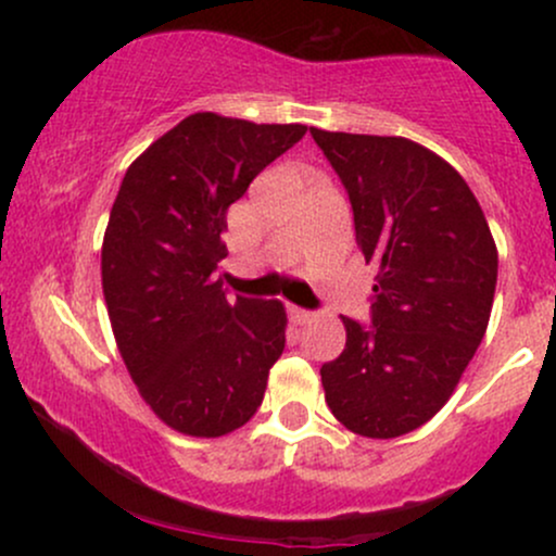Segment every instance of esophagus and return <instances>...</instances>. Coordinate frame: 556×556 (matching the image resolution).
I'll list each match as a JSON object with an SVG mask.
<instances>
[{"mask_svg":"<svg viewBox=\"0 0 556 556\" xmlns=\"http://www.w3.org/2000/svg\"><path fill=\"white\" fill-rule=\"evenodd\" d=\"M290 316L295 324H311L316 318V314H311V311H303V308H290Z\"/></svg>","mask_w":556,"mask_h":556,"instance_id":"1","label":"esophagus"}]
</instances>
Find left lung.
Returning <instances> with one entry per match:
<instances>
[{
    "instance_id": "8db88e82",
    "label": "left lung",
    "mask_w": 556,
    "mask_h": 556,
    "mask_svg": "<svg viewBox=\"0 0 556 556\" xmlns=\"http://www.w3.org/2000/svg\"><path fill=\"white\" fill-rule=\"evenodd\" d=\"M311 136L348 190L376 269L374 324L340 316L348 342L321 366L324 400L353 433L402 437L442 410L486 334L496 242L460 172L426 146L318 127Z\"/></svg>"
}]
</instances>
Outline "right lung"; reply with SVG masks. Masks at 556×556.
I'll return each instance as SVG.
<instances>
[{
  "label": "right lung",
  "mask_w": 556,
  "mask_h": 556,
  "mask_svg": "<svg viewBox=\"0 0 556 556\" xmlns=\"http://www.w3.org/2000/svg\"><path fill=\"white\" fill-rule=\"evenodd\" d=\"M195 112L125 172L101 242V287L127 374L154 416L185 437L245 426L285 350L279 300H227V208L305 136Z\"/></svg>",
  "instance_id": "right-lung-1"
}]
</instances>
